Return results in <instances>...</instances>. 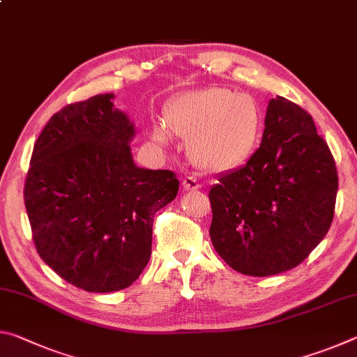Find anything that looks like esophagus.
Here are the masks:
<instances>
[{"instance_id":"1","label":"esophagus","mask_w":357,"mask_h":357,"mask_svg":"<svg viewBox=\"0 0 357 357\" xmlns=\"http://www.w3.org/2000/svg\"><path fill=\"white\" fill-rule=\"evenodd\" d=\"M183 189L185 190V192H193V190H198V189H202V185H200V183H198V181L193 178V176H185L184 179H183Z\"/></svg>"}]
</instances>
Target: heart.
I'll return each mask as SVG.
<instances>
[{
	"instance_id": "heart-1",
	"label": "heart",
	"mask_w": 357,
	"mask_h": 357,
	"mask_svg": "<svg viewBox=\"0 0 357 357\" xmlns=\"http://www.w3.org/2000/svg\"><path fill=\"white\" fill-rule=\"evenodd\" d=\"M165 123L187 140L192 164L208 173H225L244 165L257 151L264 129L257 100L227 88L179 94L165 108ZM153 137L159 144L167 143L160 126H155Z\"/></svg>"
}]
</instances>
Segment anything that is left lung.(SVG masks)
Here are the masks:
<instances>
[{"mask_svg":"<svg viewBox=\"0 0 357 357\" xmlns=\"http://www.w3.org/2000/svg\"><path fill=\"white\" fill-rule=\"evenodd\" d=\"M337 189L334 155L312 116L277 96L269 100L259 148L211 187L214 249L244 275L293 269L331 228Z\"/></svg>","mask_w":357,"mask_h":357,"instance_id":"obj_1","label":"left lung"}]
</instances>
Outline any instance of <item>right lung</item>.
Instances as JSON below:
<instances>
[{
	"label": "right lung",
	"mask_w": 357,
	"mask_h": 357,
	"mask_svg": "<svg viewBox=\"0 0 357 357\" xmlns=\"http://www.w3.org/2000/svg\"><path fill=\"white\" fill-rule=\"evenodd\" d=\"M98 94L61 108L34 143L25 208L39 257L89 293L130 287L146 268L157 211L176 198L170 170L130 153L134 124Z\"/></svg>",
	"instance_id": "add662e5"
}]
</instances>
